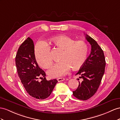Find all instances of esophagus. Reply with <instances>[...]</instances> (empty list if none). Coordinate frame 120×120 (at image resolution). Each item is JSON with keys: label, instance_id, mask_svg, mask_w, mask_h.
Segmentation results:
<instances>
[{"label": "esophagus", "instance_id": "34e87169", "mask_svg": "<svg viewBox=\"0 0 120 120\" xmlns=\"http://www.w3.org/2000/svg\"><path fill=\"white\" fill-rule=\"evenodd\" d=\"M64 80V78H58L57 79V81L58 82H62Z\"/></svg>", "mask_w": 120, "mask_h": 120}]
</instances>
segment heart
Wrapping results in <instances>:
<instances>
[{
  "mask_svg": "<svg viewBox=\"0 0 120 120\" xmlns=\"http://www.w3.org/2000/svg\"><path fill=\"white\" fill-rule=\"evenodd\" d=\"M53 44L63 50L59 62L48 71L51 78H59L68 72L72 67L77 69L82 67L87 59L88 46L82 41H75L70 37L62 35L54 37L51 39ZM35 56L38 64L42 68L48 69L53 65L51 49L44 41H39L35 45Z\"/></svg>",
  "mask_w": 120,
  "mask_h": 120,
  "instance_id": "obj_1",
  "label": "heart"
}]
</instances>
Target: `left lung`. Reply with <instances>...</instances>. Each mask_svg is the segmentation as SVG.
<instances>
[{
  "label": "left lung",
  "mask_w": 120,
  "mask_h": 120,
  "mask_svg": "<svg viewBox=\"0 0 120 120\" xmlns=\"http://www.w3.org/2000/svg\"><path fill=\"white\" fill-rule=\"evenodd\" d=\"M86 39L91 45L89 56L76 75L83 79L73 95L79 100H86L92 97L99 88L105 71V60L103 50L91 37L85 34Z\"/></svg>",
  "instance_id": "8db88e82"
}]
</instances>
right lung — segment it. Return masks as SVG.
<instances>
[{
  "label": "right lung",
  "mask_w": 120,
  "mask_h": 120,
  "mask_svg": "<svg viewBox=\"0 0 120 120\" xmlns=\"http://www.w3.org/2000/svg\"><path fill=\"white\" fill-rule=\"evenodd\" d=\"M15 61L18 76L27 93L41 100L50 96L58 81L56 79H46L45 72L36 61L32 39L28 38L20 46ZM39 78L42 79L41 82L38 81Z\"/></svg>",
  "instance_id": "obj_1"
}]
</instances>
